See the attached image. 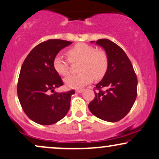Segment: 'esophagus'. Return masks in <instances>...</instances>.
<instances>
[{
  "label": "esophagus",
  "instance_id": "1",
  "mask_svg": "<svg viewBox=\"0 0 159 159\" xmlns=\"http://www.w3.org/2000/svg\"><path fill=\"white\" fill-rule=\"evenodd\" d=\"M83 89H76L75 91L77 93H81L83 92Z\"/></svg>",
  "mask_w": 159,
  "mask_h": 159
}]
</instances>
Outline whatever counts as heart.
<instances>
[{
	"label": "heart",
	"mask_w": 159,
	"mask_h": 159,
	"mask_svg": "<svg viewBox=\"0 0 159 159\" xmlns=\"http://www.w3.org/2000/svg\"><path fill=\"white\" fill-rule=\"evenodd\" d=\"M66 54L71 62L80 61V74L70 76L65 83L70 88H80L89 84L93 79L100 80L106 74L108 59L104 51L96 50L93 47L85 43H79L70 48ZM55 71L63 77L69 75V65L61 55L55 56L53 61Z\"/></svg>",
	"instance_id": "obj_1"
}]
</instances>
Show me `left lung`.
<instances>
[{
	"label": "left lung",
	"instance_id": "1",
	"mask_svg": "<svg viewBox=\"0 0 159 159\" xmlns=\"http://www.w3.org/2000/svg\"><path fill=\"white\" fill-rule=\"evenodd\" d=\"M92 41L91 43H94ZM96 44L106 52L108 67L102 80L96 84L94 99L88 105L93 115L108 122L123 118L133 107L137 95V78L133 66L124 51L107 39ZM104 87L105 92L100 89Z\"/></svg>",
	"mask_w": 159,
	"mask_h": 159
}]
</instances>
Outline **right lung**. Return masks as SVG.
Segmentation results:
<instances>
[{"label":"right lung","mask_w":159,"mask_h":159,"mask_svg":"<svg viewBox=\"0 0 159 159\" xmlns=\"http://www.w3.org/2000/svg\"><path fill=\"white\" fill-rule=\"evenodd\" d=\"M72 42L49 39L30 51L22 63L17 84V95L22 108L30 120L41 125H51L63 118L70 109L75 90L54 92L63 85L55 71L53 61L62 49Z\"/></svg>","instance_id":"add662e5"}]
</instances>
